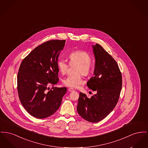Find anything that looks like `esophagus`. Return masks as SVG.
I'll use <instances>...</instances> for the list:
<instances>
[{"instance_id": "34e87169", "label": "esophagus", "mask_w": 148, "mask_h": 148, "mask_svg": "<svg viewBox=\"0 0 148 148\" xmlns=\"http://www.w3.org/2000/svg\"><path fill=\"white\" fill-rule=\"evenodd\" d=\"M68 90H69V92H74L75 90L73 89V88H68Z\"/></svg>"}]
</instances>
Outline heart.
Listing matches in <instances>:
<instances>
[{
    "label": "heart",
    "instance_id": "obj_1",
    "mask_svg": "<svg viewBox=\"0 0 148 148\" xmlns=\"http://www.w3.org/2000/svg\"><path fill=\"white\" fill-rule=\"evenodd\" d=\"M69 64H77L75 69V74L70 75L63 79L64 85L71 88H76L84 83L82 75H89L92 72L91 64L92 58L88 52L83 50L72 51L69 54ZM57 66L59 71L62 74H65L69 68V64L62 59L57 61Z\"/></svg>",
    "mask_w": 148,
    "mask_h": 148
}]
</instances>
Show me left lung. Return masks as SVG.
Returning <instances> with one entry per match:
<instances>
[{
    "mask_svg": "<svg viewBox=\"0 0 148 148\" xmlns=\"http://www.w3.org/2000/svg\"><path fill=\"white\" fill-rule=\"evenodd\" d=\"M96 58L94 76L87 86L97 94L91 98L80 93L79 114L87 121L98 122L110 113L117 103L122 88L121 72L117 62L99 44L93 46Z\"/></svg>",
    "mask_w": 148,
    "mask_h": 148,
    "instance_id": "8db88e82",
    "label": "left lung"
}]
</instances>
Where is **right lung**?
<instances>
[{
    "instance_id": "obj_1",
    "label": "right lung",
    "mask_w": 148,
    "mask_h": 148,
    "mask_svg": "<svg viewBox=\"0 0 148 148\" xmlns=\"http://www.w3.org/2000/svg\"><path fill=\"white\" fill-rule=\"evenodd\" d=\"M65 40H50L36 47L22 61L17 75L19 100L37 119L46 118L61 105L66 87H54L59 81L57 61ZM50 86L52 88H50Z\"/></svg>"
}]
</instances>
